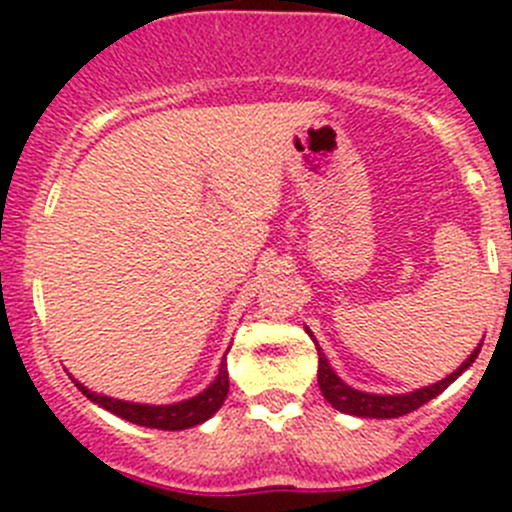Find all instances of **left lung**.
I'll return each instance as SVG.
<instances>
[{"instance_id":"8db88e82","label":"left lung","mask_w":512,"mask_h":512,"mask_svg":"<svg viewBox=\"0 0 512 512\" xmlns=\"http://www.w3.org/2000/svg\"><path fill=\"white\" fill-rule=\"evenodd\" d=\"M307 334L312 337V332H309V329H307ZM480 347H483V344H478V347L471 352V356H468V359L463 361V364L458 366L451 376H446L443 381H436V384H431V386H423V389L411 391V394L381 396V394H366V391H356L349 384H344V381L334 374V369L329 366L327 356L322 354V349H319V344H317V354H319L317 381H319V389H322L324 399H327L334 409L342 411V414H352V416H361V418H399V416L411 414V411L421 409L426 401L436 399L443 389H448V386H451L453 381H456L458 376H461L463 371H466L468 366L478 359Z\"/></svg>"}]
</instances>
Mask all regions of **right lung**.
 I'll return each mask as SVG.
<instances>
[{"instance_id":"add662e5","label":"right lung","mask_w":512,"mask_h":512,"mask_svg":"<svg viewBox=\"0 0 512 512\" xmlns=\"http://www.w3.org/2000/svg\"><path fill=\"white\" fill-rule=\"evenodd\" d=\"M81 394L86 399H91L94 404L101 406V409L111 411V414L126 418V421L138 423V426L146 428H160V431H183V428L198 426V423L208 421L220 406L225 404L227 391H230V379H227V364L223 361L220 364L218 376H215L213 384L205 391H200L193 399L178 401V404H165V406H148V404H133V401H121L111 399V396L96 394V391H89L84 384H79Z\"/></svg>"}]
</instances>
